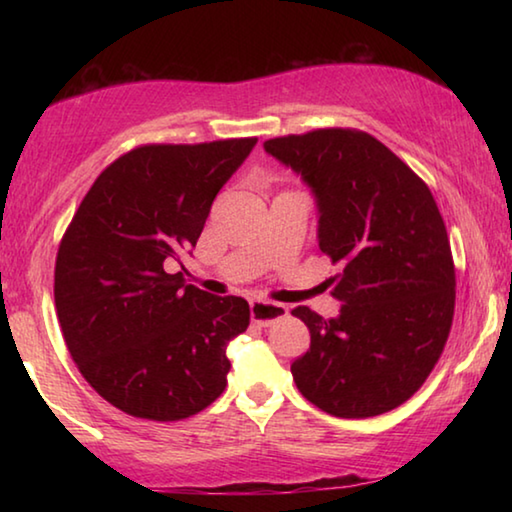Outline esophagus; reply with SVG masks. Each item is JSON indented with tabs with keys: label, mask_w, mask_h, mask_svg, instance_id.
Returning a JSON list of instances; mask_svg holds the SVG:
<instances>
[{
	"label": "esophagus",
	"mask_w": 512,
	"mask_h": 512,
	"mask_svg": "<svg viewBox=\"0 0 512 512\" xmlns=\"http://www.w3.org/2000/svg\"><path fill=\"white\" fill-rule=\"evenodd\" d=\"M289 314V309L280 305V302H268V300H253L250 302V318L259 327L273 325L275 320H280Z\"/></svg>",
	"instance_id": "esophagus-1"
}]
</instances>
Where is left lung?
Here are the masks:
<instances>
[{"label": "left lung", "mask_w": 512, "mask_h": 512, "mask_svg": "<svg viewBox=\"0 0 512 512\" xmlns=\"http://www.w3.org/2000/svg\"><path fill=\"white\" fill-rule=\"evenodd\" d=\"M311 187L318 246L341 264L329 277L341 314L291 311L311 345L291 363L298 391L336 418H372L418 391L454 318L456 271L429 187L375 137L318 128L264 142Z\"/></svg>", "instance_id": "obj_1"}]
</instances>
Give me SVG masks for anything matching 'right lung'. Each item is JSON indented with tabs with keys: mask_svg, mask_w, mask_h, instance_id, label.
Returning a JSON list of instances; mask_svg holds the SVG:
<instances>
[{
	"mask_svg": "<svg viewBox=\"0 0 512 512\" xmlns=\"http://www.w3.org/2000/svg\"><path fill=\"white\" fill-rule=\"evenodd\" d=\"M255 144L137 146L99 173L60 239L54 300L67 350L94 391L133 418L185 420L225 391V348L246 332L248 302L169 268L196 246Z\"/></svg>",
	"mask_w": 512,
	"mask_h": 512,
	"instance_id": "add662e5",
	"label": "right lung"
}]
</instances>
